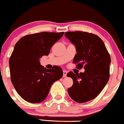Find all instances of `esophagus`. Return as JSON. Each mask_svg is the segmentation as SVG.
<instances>
[{
    "label": "esophagus",
    "instance_id": "obj_1",
    "mask_svg": "<svg viewBox=\"0 0 124 124\" xmlns=\"http://www.w3.org/2000/svg\"><path fill=\"white\" fill-rule=\"evenodd\" d=\"M67 74V72L66 70H63V77H66Z\"/></svg>",
    "mask_w": 124,
    "mask_h": 124
}]
</instances>
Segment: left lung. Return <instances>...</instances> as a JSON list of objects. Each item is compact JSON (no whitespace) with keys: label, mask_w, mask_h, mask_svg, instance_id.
Here are the masks:
<instances>
[{"label":"left lung","mask_w":124,"mask_h":124,"mask_svg":"<svg viewBox=\"0 0 124 124\" xmlns=\"http://www.w3.org/2000/svg\"><path fill=\"white\" fill-rule=\"evenodd\" d=\"M65 35L76 47L77 54L73 63L77 69L84 67L85 70L83 73H67L73 82L68 93L75 102H88L100 94L108 83L111 57L102 40L96 34L77 31L66 32Z\"/></svg>","instance_id":"8db88e82"}]
</instances>
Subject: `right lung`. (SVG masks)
Here are the masks:
<instances>
[{
    "label": "right lung",
    "mask_w": 124,
    "mask_h": 124,
    "mask_svg": "<svg viewBox=\"0 0 124 124\" xmlns=\"http://www.w3.org/2000/svg\"><path fill=\"white\" fill-rule=\"evenodd\" d=\"M64 32H41L22 37L14 47L9 60L10 78L18 94L23 100L38 103L45 100L54 81L63 76L60 67L46 69L39 59L48 55L51 47Z\"/></svg>",
    "instance_id": "1"
}]
</instances>
